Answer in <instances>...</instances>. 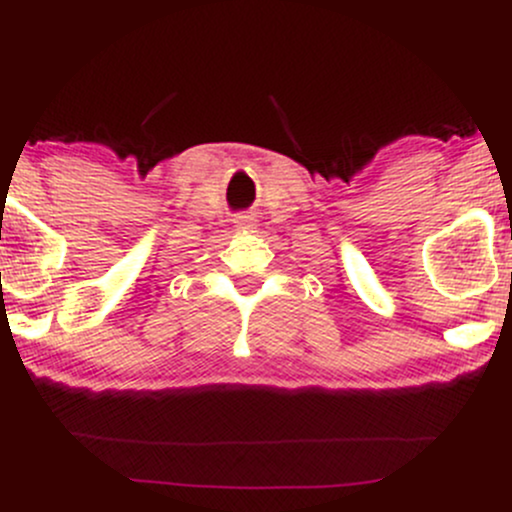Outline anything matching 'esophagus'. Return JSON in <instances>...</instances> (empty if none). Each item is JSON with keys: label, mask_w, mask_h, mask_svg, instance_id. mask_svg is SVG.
I'll return each instance as SVG.
<instances>
[{"label": "esophagus", "mask_w": 512, "mask_h": 512, "mask_svg": "<svg viewBox=\"0 0 512 512\" xmlns=\"http://www.w3.org/2000/svg\"><path fill=\"white\" fill-rule=\"evenodd\" d=\"M236 223H238V231H243V233H248L255 228V219H252V216H238Z\"/></svg>", "instance_id": "esophagus-1"}]
</instances>
